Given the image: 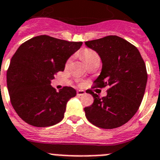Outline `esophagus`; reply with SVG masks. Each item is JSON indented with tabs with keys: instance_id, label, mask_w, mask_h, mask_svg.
Here are the masks:
<instances>
[{
	"instance_id": "34e87169",
	"label": "esophagus",
	"mask_w": 160,
	"mask_h": 160,
	"mask_svg": "<svg viewBox=\"0 0 160 160\" xmlns=\"http://www.w3.org/2000/svg\"><path fill=\"white\" fill-rule=\"evenodd\" d=\"M86 92L84 91H82V90H79V91H77V95H78V96H80V95H83L84 94H85Z\"/></svg>"
}]
</instances>
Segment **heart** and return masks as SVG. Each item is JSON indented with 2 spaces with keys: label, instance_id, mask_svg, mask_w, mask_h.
Instances as JSON below:
<instances>
[{
  "label": "heart",
  "instance_id": "heart-1",
  "mask_svg": "<svg viewBox=\"0 0 160 160\" xmlns=\"http://www.w3.org/2000/svg\"><path fill=\"white\" fill-rule=\"evenodd\" d=\"M82 57L83 58V60L85 61V62L87 63V65H88L89 63H91V61H94L95 60H99V56L98 55V53L96 52H95L92 49L90 48H85L83 49L81 52ZM71 63V58H69L67 60L66 62H65V67H68Z\"/></svg>",
  "mask_w": 160,
  "mask_h": 160
}]
</instances>
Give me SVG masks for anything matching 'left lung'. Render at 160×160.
I'll list each match as a JSON object with an SVG mask.
<instances>
[{
  "mask_svg": "<svg viewBox=\"0 0 160 160\" xmlns=\"http://www.w3.org/2000/svg\"><path fill=\"white\" fill-rule=\"evenodd\" d=\"M85 43L99 54L103 63L92 88L109 87L103 98L91 90L88 91L94 102L84 108L86 117L102 129L118 128L128 122L140 107L147 82L145 62L134 45L117 35Z\"/></svg>",
  "mask_w": 160,
  "mask_h": 160,
  "instance_id": "8db88e82",
  "label": "left lung"
}]
</instances>
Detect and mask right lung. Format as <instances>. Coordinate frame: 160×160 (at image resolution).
<instances>
[{
	"label": "right lung",
	"mask_w": 160,
	"mask_h": 160,
	"mask_svg": "<svg viewBox=\"0 0 160 160\" xmlns=\"http://www.w3.org/2000/svg\"><path fill=\"white\" fill-rule=\"evenodd\" d=\"M82 42L39 35L24 42L12 57L7 87L13 109L31 125L47 127L63 119L67 102L76 95L71 87L57 92L50 83Z\"/></svg>",
	"instance_id": "right-lung-1"
}]
</instances>
